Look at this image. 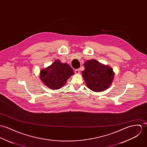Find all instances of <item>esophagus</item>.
Here are the masks:
<instances>
[{"mask_svg": "<svg viewBox=\"0 0 147 147\" xmlns=\"http://www.w3.org/2000/svg\"><path fill=\"white\" fill-rule=\"evenodd\" d=\"M74 72L76 74H79L80 73V69H75Z\"/></svg>", "mask_w": 147, "mask_h": 147, "instance_id": "34e87169", "label": "esophagus"}]
</instances>
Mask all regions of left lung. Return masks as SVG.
Segmentation results:
<instances>
[{
	"label": "left lung",
	"mask_w": 147,
	"mask_h": 147,
	"mask_svg": "<svg viewBox=\"0 0 147 147\" xmlns=\"http://www.w3.org/2000/svg\"><path fill=\"white\" fill-rule=\"evenodd\" d=\"M83 77L88 87L96 92H101L107 89L114 78L113 70L109 66L104 65L95 60L84 63Z\"/></svg>",
	"instance_id": "1"
}]
</instances>
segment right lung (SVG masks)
<instances>
[{
  "label": "right lung",
  "instance_id": "obj_1",
  "mask_svg": "<svg viewBox=\"0 0 147 147\" xmlns=\"http://www.w3.org/2000/svg\"><path fill=\"white\" fill-rule=\"evenodd\" d=\"M73 74V70L67 64L56 60L51 65L41 70L40 78L50 88L57 90L64 86Z\"/></svg>",
  "mask_w": 147,
  "mask_h": 147
}]
</instances>
